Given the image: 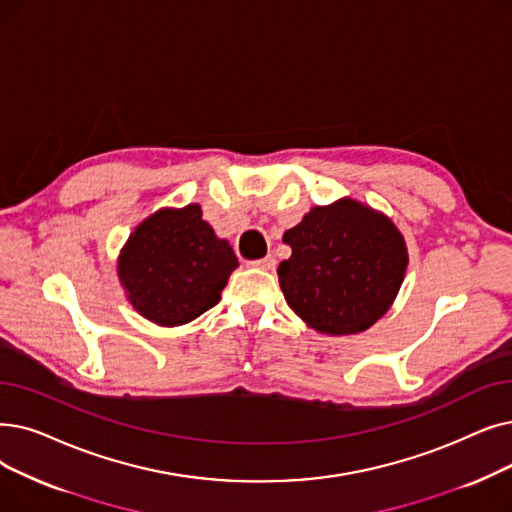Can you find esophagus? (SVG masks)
Here are the masks:
<instances>
[{
  "label": "esophagus",
  "instance_id": "obj_1",
  "mask_svg": "<svg viewBox=\"0 0 512 512\" xmlns=\"http://www.w3.org/2000/svg\"><path fill=\"white\" fill-rule=\"evenodd\" d=\"M249 265H253V268H259V270H274L276 268V259H274V255H265L263 259L249 261Z\"/></svg>",
  "mask_w": 512,
  "mask_h": 512
}]
</instances>
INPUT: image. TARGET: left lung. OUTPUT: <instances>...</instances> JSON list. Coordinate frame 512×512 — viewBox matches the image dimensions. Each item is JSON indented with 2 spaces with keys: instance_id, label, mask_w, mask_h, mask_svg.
<instances>
[{
  "instance_id": "8db88e82",
  "label": "left lung",
  "mask_w": 512,
  "mask_h": 512,
  "mask_svg": "<svg viewBox=\"0 0 512 512\" xmlns=\"http://www.w3.org/2000/svg\"><path fill=\"white\" fill-rule=\"evenodd\" d=\"M293 255L278 265L286 303L324 335H355L379 320L404 282L408 251L381 213L343 198L314 207L282 238Z\"/></svg>"
}]
</instances>
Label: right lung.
I'll use <instances>...</instances> for the list:
<instances>
[{
    "instance_id": "right-lung-1",
    "label": "right lung",
    "mask_w": 512,
    "mask_h": 512,
    "mask_svg": "<svg viewBox=\"0 0 512 512\" xmlns=\"http://www.w3.org/2000/svg\"><path fill=\"white\" fill-rule=\"evenodd\" d=\"M236 265L201 207L188 205L163 209L136 228L119 257V278L144 318L180 326L217 305Z\"/></svg>"
}]
</instances>
